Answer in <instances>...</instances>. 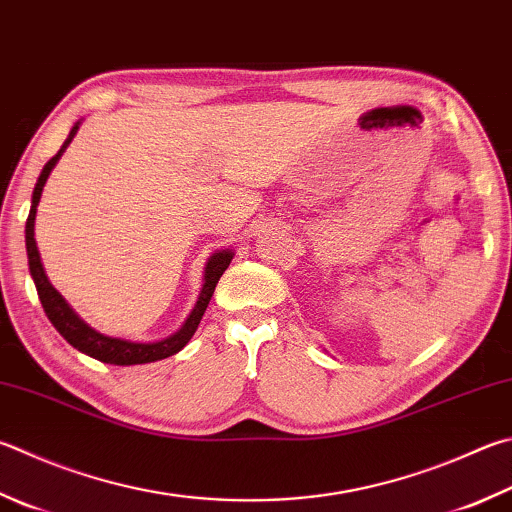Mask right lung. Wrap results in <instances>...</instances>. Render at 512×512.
Wrapping results in <instances>:
<instances>
[{
    "instance_id": "1",
    "label": "right lung",
    "mask_w": 512,
    "mask_h": 512,
    "mask_svg": "<svg viewBox=\"0 0 512 512\" xmlns=\"http://www.w3.org/2000/svg\"><path fill=\"white\" fill-rule=\"evenodd\" d=\"M80 123L82 120H78V123L71 127V132L67 136V141L62 143L60 152L42 167V172H40V176H37V183L33 188L29 219H26V255H29V271H31V277L35 282L37 295H40L42 309L46 313V318L51 320L53 327L58 329L60 336L67 340L71 347H76L78 351L87 353V356L96 358L100 362H107V365H145V362L170 358V356H174V353H179L185 345H188L190 338L194 336V331H197L203 313H206V309H208L210 297H212V293H215L219 277L224 275V271L230 266L235 253H232V248H224V250H215V253L208 257L206 268H203V286H201V293L197 297V304H194V309L181 324V329L174 331L172 336H167L163 340H154V342H136V340H127V338L107 336V333H100L94 327H89V324L82 320L76 311H73V306L64 300L60 291H55V286L49 282V277H46V271L42 266L40 250H37V244H35V215H37V206H40V199H42L44 183H46V179H49V174L55 167V163L60 161V156L73 141V136L78 134Z\"/></svg>"
}]
</instances>
